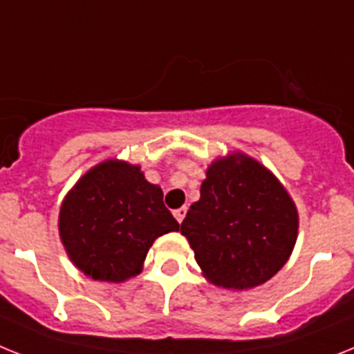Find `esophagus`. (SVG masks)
Wrapping results in <instances>:
<instances>
[{"label":"esophagus","instance_id":"esophagus-1","mask_svg":"<svg viewBox=\"0 0 354 354\" xmlns=\"http://www.w3.org/2000/svg\"><path fill=\"white\" fill-rule=\"evenodd\" d=\"M185 214H187V207H182V209L174 210V218H176L178 223H182L183 218H185Z\"/></svg>","mask_w":354,"mask_h":354}]
</instances>
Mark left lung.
Returning <instances> with one entry per match:
<instances>
[{"label": "left lung", "mask_w": 354, "mask_h": 354, "mask_svg": "<svg viewBox=\"0 0 354 354\" xmlns=\"http://www.w3.org/2000/svg\"><path fill=\"white\" fill-rule=\"evenodd\" d=\"M180 232L210 283L248 290L272 279L292 255L299 214L268 169L243 153L214 160Z\"/></svg>", "instance_id": "obj_1"}]
</instances>
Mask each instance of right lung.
<instances>
[{"instance_id": "right-lung-1", "label": "right lung", "mask_w": 354, "mask_h": 354, "mask_svg": "<svg viewBox=\"0 0 354 354\" xmlns=\"http://www.w3.org/2000/svg\"><path fill=\"white\" fill-rule=\"evenodd\" d=\"M178 228L162 189L147 182L138 165L120 160L86 172L59 212V236L71 263L106 283L138 275L154 239Z\"/></svg>"}]
</instances>
